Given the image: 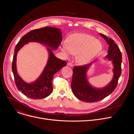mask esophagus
Wrapping results in <instances>:
<instances>
[{"label": "esophagus", "instance_id": "obj_1", "mask_svg": "<svg viewBox=\"0 0 134 134\" xmlns=\"http://www.w3.org/2000/svg\"><path fill=\"white\" fill-rule=\"evenodd\" d=\"M67 65L70 66H71V67H73V66H74V65H73L72 63H70V62H68V63H67Z\"/></svg>", "mask_w": 134, "mask_h": 134}]
</instances>
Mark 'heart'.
Segmentation results:
<instances>
[{
    "instance_id": "heart-1",
    "label": "heart",
    "mask_w": 134,
    "mask_h": 134,
    "mask_svg": "<svg viewBox=\"0 0 134 134\" xmlns=\"http://www.w3.org/2000/svg\"><path fill=\"white\" fill-rule=\"evenodd\" d=\"M66 44L61 47L64 55L68 57L71 54L76 55V61L80 64L89 62L101 52L102 43L90 35L74 34L66 40Z\"/></svg>"
}]
</instances>
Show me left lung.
<instances>
[{
	"mask_svg": "<svg viewBox=\"0 0 134 134\" xmlns=\"http://www.w3.org/2000/svg\"><path fill=\"white\" fill-rule=\"evenodd\" d=\"M99 35L109 45L108 54L105 58L111 61L113 63L114 76L107 86L102 88H97L89 83L87 74L88 70L95 60L83 66H75L73 69L72 89L73 94L78 99L86 102H96L111 94L116 87L118 79L121 74L122 54L119 47L112 38H108L102 34H99Z\"/></svg>",
	"mask_w": 134,
	"mask_h": 134,
	"instance_id": "left-lung-1",
	"label": "left lung"
}]
</instances>
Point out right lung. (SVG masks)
Segmentation results:
<instances>
[{"instance_id":"1","label":"right lung","mask_w":134,"mask_h":134,"mask_svg":"<svg viewBox=\"0 0 134 134\" xmlns=\"http://www.w3.org/2000/svg\"><path fill=\"white\" fill-rule=\"evenodd\" d=\"M62 40L60 29L51 27L33 30L28 32L17 44L13 56L12 69L15 84L23 94L32 99L44 98L53 91L52 80L54 75L66 65V62L55 56L53 51L57 49ZM37 42L47 47L49 54L47 64L37 80L31 83L24 81L19 76L16 69V56L18 52L25 44Z\"/></svg>"}]
</instances>
